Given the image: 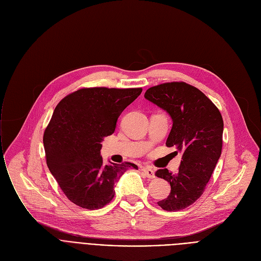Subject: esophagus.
Segmentation results:
<instances>
[{"label":"esophagus","mask_w":261,"mask_h":261,"mask_svg":"<svg viewBox=\"0 0 261 261\" xmlns=\"http://www.w3.org/2000/svg\"><path fill=\"white\" fill-rule=\"evenodd\" d=\"M142 170H143V172L145 173V175L148 177V179L151 180V179H154V177H155L153 169H151L150 167H144Z\"/></svg>","instance_id":"obj_1"}]
</instances>
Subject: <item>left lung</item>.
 <instances>
[{
  "label": "left lung",
  "instance_id": "obj_1",
  "mask_svg": "<svg viewBox=\"0 0 261 261\" xmlns=\"http://www.w3.org/2000/svg\"><path fill=\"white\" fill-rule=\"evenodd\" d=\"M145 98L171 116L166 146L174 147L175 154L182 153L176 173L166 168L155 172L171 187L169 196L158 204L167 212L184 210L203 195L221 155L222 115L206 95L183 81L149 88Z\"/></svg>",
  "mask_w": 261,
  "mask_h": 261
}]
</instances>
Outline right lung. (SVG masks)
<instances>
[{"label": "right lung", "instance_id": "obj_1", "mask_svg": "<svg viewBox=\"0 0 261 261\" xmlns=\"http://www.w3.org/2000/svg\"><path fill=\"white\" fill-rule=\"evenodd\" d=\"M142 88H84L55 108L43 135L46 164L63 194L86 210H98L114 197V184L135 164L103 165L101 141L114 133L116 122Z\"/></svg>", "mask_w": 261, "mask_h": 261}]
</instances>
